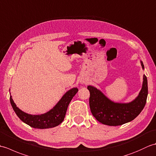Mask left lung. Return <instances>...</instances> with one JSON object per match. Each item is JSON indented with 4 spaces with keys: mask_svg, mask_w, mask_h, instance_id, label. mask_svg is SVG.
<instances>
[{
    "mask_svg": "<svg viewBox=\"0 0 156 156\" xmlns=\"http://www.w3.org/2000/svg\"><path fill=\"white\" fill-rule=\"evenodd\" d=\"M141 64L144 69L141 61ZM87 88L90 91L89 105L92 115L101 123L109 126L123 125L136 118L145 107L148 94L145 75H144L143 85L137 97L129 103L112 102L92 86H88Z\"/></svg>",
    "mask_w": 156,
    "mask_h": 156,
    "instance_id": "left-lung-1",
    "label": "left lung"
}]
</instances>
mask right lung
Listing matches in <instances>:
<instances>
[{"instance_id": "add662e5", "label": "right lung", "mask_w": 156, "mask_h": 156, "mask_svg": "<svg viewBox=\"0 0 156 156\" xmlns=\"http://www.w3.org/2000/svg\"><path fill=\"white\" fill-rule=\"evenodd\" d=\"M78 91L77 88H73L69 90L54 108L46 113L41 115H29L20 110L13 101L11 96L10 97V101L16 115L23 122L35 129H48L55 127L62 123L69 102Z\"/></svg>"}]
</instances>
